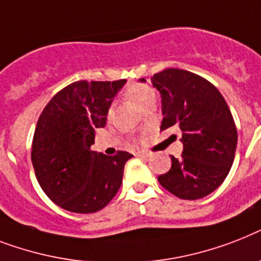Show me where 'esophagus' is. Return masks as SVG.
Segmentation results:
<instances>
[{
	"instance_id": "esophagus-1",
	"label": "esophagus",
	"mask_w": 261,
	"mask_h": 261,
	"mask_svg": "<svg viewBox=\"0 0 261 261\" xmlns=\"http://www.w3.org/2000/svg\"><path fill=\"white\" fill-rule=\"evenodd\" d=\"M137 153H139V156H143V158H151L152 156V152L145 151V149H140Z\"/></svg>"
}]
</instances>
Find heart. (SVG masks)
I'll return each mask as SVG.
<instances>
[{
  "instance_id": "1",
  "label": "heart",
  "mask_w": 261,
  "mask_h": 261,
  "mask_svg": "<svg viewBox=\"0 0 261 261\" xmlns=\"http://www.w3.org/2000/svg\"><path fill=\"white\" fill-rule=\"evenodd\" d=\"M124 95L128 101H130L143 110L148 105L155 103V91L151 86H148L145 83H132V85H129L126 87V90H125ZM112 116H113V109L110 108L108 110L106 117L112 118Z\"/></svg>"
}]
</instances>
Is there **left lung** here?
<instances>
[{
	"label": "left lung",
	"mask_w": 261,
	"mask_h": 261,
	"mask_svg": "<svg viewBox=\"0 0 261 261\" xmlns=\"http://www.w3.org/2000/svg\"><path fill=\"white\" fill-rule=\"evenodd\" d=\"M151 81L162 94L160 130L176 126L183 143L182 155L171 156L170 171L158 180L180 199L206 197L224 182L234 160L237 129L228 103L213 83L186 70L166 68Z\"/></svg>",
	"instance_id": "8db88e82"
}]
</instances>
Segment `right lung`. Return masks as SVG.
I'll return each instance as SVG.
<instances>
[{
	"label": "right lung",
	"mask_w": 261,
	"mask_h": 261,
	"mask_svg": "<svg viewBox=\"0 0 261 261\" xmlns=\"http://www.w3.org/2000/svg\"><path fill=\"white\" fill-rule=\"evenodd\" d=\"M125 79L78 81L56 93L41 112L32 141L37 182L54 203L72 213H95L114 198L132 155L91 151L114 95Z\"/></svg>",
	"instance_id": "obj_1"
}]
</instances>
